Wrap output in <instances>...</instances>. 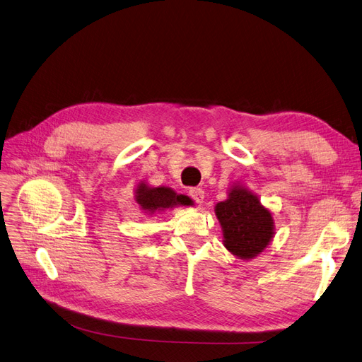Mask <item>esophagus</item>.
<instances>
[{"label":"esophagus","mask_w":362,"mask_h":362,"mask_svg":"<svg viewBox=\"0 0 362 362\" xmlns=\"http://www.w3.org/2000/svg\"><path fill=\"white\" fill-rule=\"evenodd\" d=\"M188 194L197 204H202L204 202V189L202 188H191Z\"/></svg>","instance_id":"34e87169"}]
</instances>
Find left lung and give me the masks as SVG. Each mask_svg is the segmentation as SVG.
<instances>
[{
  "instance_id": "left-lung-1",
  "label": "left lung",
  "mask_w": 362,
  "mask_h": 362,
  "mask_svg": "<svg viewBox=\"0 0 362 362\" xmlns=\"http://www.w3.org/2000/svg\"><path fill=\"white\" fill-rule=\"evenodd\" d=\"M224 233L226 248L240 259H252L269 245L274 219L260 200L245 188L235 186L226 202L215 207Z\"/></svg>"
}]
</instances>
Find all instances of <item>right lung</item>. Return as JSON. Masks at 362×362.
<instances>
[{"label":"right lung","instance_id":"1","mask_svg":"<svg viewBox=\"0 0 362 362\" xmlns=\"http://www.w3.org/2000/svg\"><path fill=\"white\" fill-rule=\"evenodd\" d=\"M135 200L147 212H160L176 204H188V197L177 195L173 189L159 186V188H148L147 185L139 183L135 192Z\"/></svg>","mask_w":362,"mask_h":362}]
</instances>
